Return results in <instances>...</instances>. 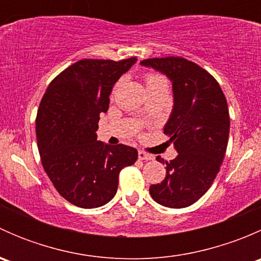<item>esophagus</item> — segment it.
I'll use <instances>...</instances> for the list:
<instances>
[{
	"label": "esophagus",
	"instance_id": "esophagus-1",
	"mask_svg": "<svg viewBox=\"0 0 261 261\" xmlns=\"http://www.w3.org/2000/svg\"><path fill=\"white\" fill-rule=\"evenodd\" d=\"M139 159L140 160H152L154 158H152V155L147 154V152L143 151V150H139Z\"/></svg>",
	"mask_w": 261,
	"mask_h": 261
}]
</instances>
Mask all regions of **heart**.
I'll return each mask as SVG.
<instances>
[{"label": "heart", "instance_id": "1", "mask_svg": "<svg viewBox=\"0 0 261 261\" xmlns=\"http://www.w3.org/2000/svg\"><path fill=\"white\" fill-rule=\"evenodd\" d=\"M146 84L147 87H151V86H159V84H167V82H165V78L162 77L160 74H156V73H150V74L146 75Z\"/></svg>", "mask_w": 261, "mask_h": 261}]
</instances>
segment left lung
Instances as JSON below:
<instances>
[{"instance_id":"obj_1","label":"left lung","mask_w":261,"mask_h":261,"mask_svg":"<svg viewBox=\"0 0 261 261\" xmlns=\"http://www.w3.org/2000/svg\"><path fill=\"white\" fill-rule=\"evenodd\" d=\"M140 64L172 82L173 110L164 134L178 152L165 162V179L150 186V196L162 206L184 208L208 191L220 172L230 133L226 97L208 72L184 58H152Z\"/></svg>"}]
</instances>
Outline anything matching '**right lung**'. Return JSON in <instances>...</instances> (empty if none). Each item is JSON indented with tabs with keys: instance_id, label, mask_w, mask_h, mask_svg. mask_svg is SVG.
<instances>
[{
	"instance_id": "obj_1",
	"label": "right lung",
	"mask_w": 261,
	"mask_h": 261,
	"mask_svg": "<svg viewBox=\"0 0 261 261\" xmlns=\"http://www.w3.org/2000/svg\"><path fill=\"white\" fill-rule=\"evenodd\" d=\"M136 60H80L57 75L44 93L36 116L39 154L55 189L74 206L109 203L121 169L138 159L135 147L109 145L96 134L115 83Z\"/></svg>"
}]
</instances>
